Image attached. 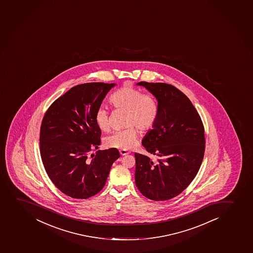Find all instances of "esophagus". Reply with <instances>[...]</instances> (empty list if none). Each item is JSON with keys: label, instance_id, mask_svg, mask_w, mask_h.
I'll list each match as a JSON object with an SVG mask.
<instances>
[{"label": "esophagus", "instance_id": "1", "mask_svg": "<svg viewBox=\"0 0 253 253\" xmlns=\"http://www.w3.org/2000/svg\"><path fill=\"white\" fill-rule=\"evenodd\" d=\"M120 154L124 156V155H126V154H129V152L127 151V150H124V149H121V150H120Z\"/></svg>", "mask_w": 253, "mask_h": 253}]
</instances>
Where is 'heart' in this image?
<instances>
[{"mask_svg": "<svg viewBox=\"0 0 253 253\" xmlns=\"http://www.w3.org/2000/svg\"><path fill=\"white\" fill-rule=\"evenodd\" d=\"M111 104L119 110L126 111L125 125L127 128L115 131L104 139L107 148L128 149L137 143L138 130L148 131L154 128L159 118V107L155 99L149 94H143L139 89L131 86H124L118 89L110 99ZM99 130H110V118L107 110L99 108L94 115Z\"/></svg>", "mask_w": 253, "mask_h": 253, "instance_id": "obj_1", "label": "heart"}]
</instances>
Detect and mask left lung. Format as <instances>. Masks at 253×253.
<instances>
[{
  "mask_svg": "<svg viewBox=\"0 0 253 253\" xmlns=\"http://www.w3.org/2000/svg\"><path fill=\"white\" fill-rule=\"evenodd\" d=\"M144 86L158 100L159 118L143 138V147L159 157L134 154L135 184L144 197L154 201L169 200L194 179L205 151L204 126L190 99L174 86L148 83Z\"/></svg>",
  "mask_w": 253,
  "mask_h": 253,
  "instance_id": "obj_1",
  "label": "left lung"
}]
</instances>
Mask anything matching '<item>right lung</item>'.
<instances>
[{
  "label": "right lung",
  "mask_w": 253,
  "mask_h": 253,
  "mask_svg": "<svg viewBox=\"0 0 253 253\" xmlns=\"http://www.w3.org/2000/svg\"><path fill=\"white\" fill-rule=\"evenodd\" d=\"M115 84H82L53 102L42 120L40 152L47 174L65 195L77 199L94 196L104 188L116 149L98 150L101 130L94 115Z\"/></svg>",
  "instance_id": "1"
}]
</instances>
